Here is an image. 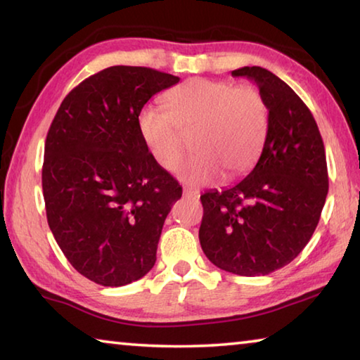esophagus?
I'll return each mask as SVG.
<instances>
[{"label": "esophagus", "mask_w": 360, "mask_h": 360, "mask_svg": "<svg viewBox=\"0 0 360 360\" xmlns=\"http://www.w3.org/2000/svg\"><path fill=\"white\" fill-rule=\"evenodd\" d=\"M184 197L197 200V198H200V191H197V188H192V187H184Z\"/></svg>", "instance_id": "esophagus-1"}]
</instances>
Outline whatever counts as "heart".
I'll use <instances>...</instances> for the list:
<instances>
[{"label": "heart", "instance_id": "1", "mask_svg": "<svg viewBox=\"0 0 360 360\" xmlns=\"http://www.w3.org/2000/svg\"><path fill=\"white\" fill-rule=\"evenodd\" d=\"M165 111L146 106L138 129L149 154L167 172L179 167L192 136V155L179 169L188 184L235 178L252 165L264 144L268 108L251 85L191 79L163 95Z\"/></svg>", "mask_w": 360, "mask_h": 360}]
</instances>
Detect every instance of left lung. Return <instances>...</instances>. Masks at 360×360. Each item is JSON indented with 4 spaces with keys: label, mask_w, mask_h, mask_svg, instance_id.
I'll list each match as a JSON object with an SVG mask.
<instances>
[{
    "label": "left lung",
    "mask_w": 360,
    "mask_h": 360,
    "mask_svg": "<svg viewBox=\"0 0 360 360\" xmlns=\"http://www.w3.org/2000/svg\"><path fill=\"white\" fill-rule=\"evenodd\" d=\"M257 85L268 108L262 154L246 178L205 192L198 238L221 270L260 276L290 264L318 227L328 192L318 124L288 84L260 66L231 71Z\"/></svg>",
    "instance_id": "left-lung-1"
}]
</instances>
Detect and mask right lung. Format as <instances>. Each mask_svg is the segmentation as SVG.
<instances>
[{"label":"right lung","instance_id":"1","mask_svg":"<svg viewBox=\"0 0 360 360\" xmlns=\"http://www.w3.org/2000/svg\"><path fill=\"white\" fill-rule=\"evenodd\" d=\"M178 82L144 66H111L72 89L49 129V227L70 264L96 284H130L155 264L163 222L182 188L149 154L138 115Z\"/></svg>","mask_w":360,"mask_h":360}]
</instances>
